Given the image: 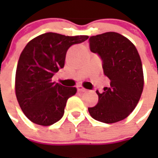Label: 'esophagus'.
<instances>
[{
  "mask_svg": "<svg viewBox=\"0 0 158 158\" xmlns=\"http://www.w3.org/2000/svg\"><path fill=\"white\" fill-rule=\"evenodd\" d=\"M77 89H78V91H80V92H84V91H86L87 89L85 88H83L82 85H79V86H77Z\"/></svg>",
  "mask_w": 158,
  "mask_h": 158,
  "instance_id": "obj_1",
  "label": "esophagus"
}]
</instances>
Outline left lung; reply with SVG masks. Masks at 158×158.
I'll list each match as a JSON object with an SVG mask.
<instances>
[{
	"label": "left lung",
	"mask_w": 158,
	"mask_h": 158,
	"mask_svg": "<svg viewBox=\"0 0 158 158\" xmlns=\"http://www.w3.org/2000/svg\"><path fill=\"white\" fill-rule=\"evenodd\" d=\"M89 49L103 60L104 74L110 87L98 95V102L89 107L96 120L111 124L126 118L137 106L143 93L144 78L142 60L136 47L128 39L117 32H106L89 40Z\"/></svg>",
	"instance_id": "obj_1"
}]
</instances>
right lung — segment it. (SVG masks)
Returning a JSON list of instances; mask_svg holds the SVG:
<instances>
[{"instance_id": "right-lung-1", "label": "right lung", "mask_w": 158, "mask_h": 158, "mask_svg": "<svg viewBox=\"0 0 158 158\" xmlns=\"http://www.w3.org/2000/svg\"><path fill=\"white\" fill-rule=\"evenodd\" d=\"M88 38L47 32L34 38L23 48L15 72V96L31 122L50 126L62 118L67 101L77 89L55 83L52 77L64 67L70 46Z\"/></svg>"}]
</instances>
